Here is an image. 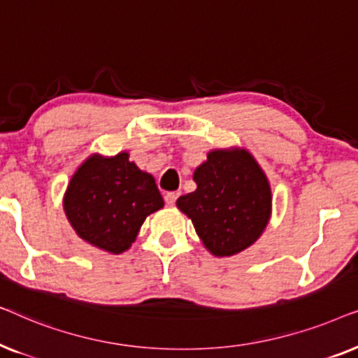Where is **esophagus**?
Returning a JSON list of instances; mask_svg holds the SVG:
<instances>
[{"label": "esophagus", "mask_w": 358, "mask_h": 358, "mask_svg": "<svg viewBox=\"0 0 358 358\" xmlns=\"http://www.w3.org/2000/svg\"><path fill=\"white\" fill-rule=\"evenodd\" d=\"M178 197H179V192H168L164 195V200H166V203H168V205H174L176 200H178Z\"/></svg>", "instance_id": "obj_1"}]
</instances>
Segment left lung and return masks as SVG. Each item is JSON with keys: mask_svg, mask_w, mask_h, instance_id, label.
<instances>
[{"mask_svg": "<svg viewBox=\"0 0 358 358\" xmlns=\"http://www.w3.org/2000/svg\"><path fill=\"white\" fill-rule=\"evenodd\" d=\"M197 189L178 199L203 246L224 257L244 251L261 236L272 213L267 176L248 150H213L194 173Z\"/></svg>", "mask_w": 358, "mask_h": 358, "instance_id": "obj_1", "label": "left lung"}]
</instances>
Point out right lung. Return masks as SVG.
Wrapping results in <instances>:
<instances>
[{
    "mask_svg": "<svg viewBox=\"0 0 358 358\" xmlns=\"http://www.w3.org/2000/svg\"><path fill=\"white\" fill-rule=\"evenodd\" d=\"M155 178L138 169L129 153L91 155L68 184L63 208L78 236L110 254L136 239L148 215L163 208Z\"/></svg>",
    "mask_w": 358,
    "mask_h": 358,
    "instance_id": "add662e5",
    "label": "right lung"
}]
</instances>
